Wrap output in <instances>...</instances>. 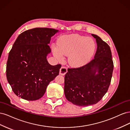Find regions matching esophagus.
<instances>
[{
    "label": "esophagus",
    "instance_id": "esophagus-1",
    "mask_svg": "<svg viewBox=\"0 0 130 130\" xmlns=\"http://www.w3.org/2000/svg\"><path fill=\"white\" fill-rule=\"evenodd\" d=\"M67 72V68L66 67L63 66L60 68V74L62 75H64Z\"/></svg>",
    "mask_w": 130,
    "mask_h": 130
}]
</instances>
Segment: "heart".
I'll return each instance as SVG.
<instances>
[{"instance_id":"obj_1","label":"heart","mask_w":130,"mask_h":130,"mask_svg":"<svg viewBox=\"0 0 130 130\" xmlns=\"http://www.w3.org/2000/svg\"><path fill=\"white\" fill-rule=\"evenodd\" d=\"M95 47V42L92 38L71 34L61 37L58 42V47H53V52L60 60L63 58V55H68L69 64L78 67L90 60Z\"/></svg>"}]
</instances>
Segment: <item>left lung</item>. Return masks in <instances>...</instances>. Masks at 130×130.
Returning <instances> with one entry per match:
<instances>
[{"label": "left lung", "instance_id": "8db88e82", "mask_svg": "<svg viewBox=\"0 0 130 130\" xmlns=\"http://www.w3.org/2000/svg\"><path fill=\"white\" fill-rule=\"evenodd\" d=\"M92 35L98 46L94 58L80 67L68 68L64 76L66 99L79 106L100 101L107 92L112 76L114 66L110 47L97 35Z\"/></svg>", "mask_w": 130, "mask_h": 130}]
</instances>
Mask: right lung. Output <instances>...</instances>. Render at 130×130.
Listing matches in <instances>:
<instances>
[{
  "label": "right lung",
  "instance_id": "1",
  "mask_svg": "<svg viewBox=\"0 0 130 130\" xmlns=\"http://www.w3.org/2000/svg\"><path fill=\"white\" fill-rule=\"evenodd\" d=\"M58 30L37 27L19 35L9 54L6 77L17 96L29 101L44 95L47 86L58 75L61 65H50L46 56L48 44Z\"/></svg>",
  "mask_w": 130,
  "mask_h": 130
}]
</instances>
